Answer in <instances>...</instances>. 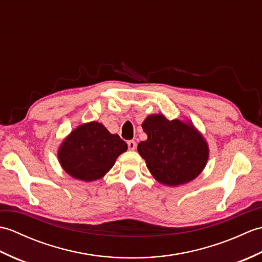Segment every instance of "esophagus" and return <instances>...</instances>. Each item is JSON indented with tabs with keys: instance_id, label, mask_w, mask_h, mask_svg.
I'll return each mask as SVG.
<instances>
[{
	"instance_id": "obj_1",
	"label": "esophagus",
	"mask_w": 262,
	"mask_h": 262,
	"mask_svg": "<svg viewBox=\"0 0 262 262\" xmlns=\"http://www.w3.org/2000/svg\"><path fill=\"white\" fill-rule=\"evenodd\" d=\"M127 145H128V148H129L130 151H134V149L136 148V142L135 141H129L127 143Z\"/></svg>"
}]
</instances>
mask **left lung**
Instances as JSON below:
<instances>
[{
    "label": "left lung",
    "mask_w": 262,
    "mask_h": 262,
    "mask_svg": "<svg viewBox=\"0 0 262 262\" xmlns=\"http://www.w3.org/2000/svg\"><path fill=\"white\" fill-rule=\"evenodd\" d=\"M147 140L137 145L154 179L177 187L202 173L209 158L208 143L189 119L169 120L162 114L147 116L142 124Z\"/></svg>",
    "instance_id": "obj_1"
}]
</instances>
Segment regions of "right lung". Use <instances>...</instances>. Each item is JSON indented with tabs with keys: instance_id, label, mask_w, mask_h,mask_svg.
I'll return each mask as SVG.
<instances>
[{
	"instance_id": "right-lung-1",
	"label": "right lung",
	"mask_w": 262,
	"mask_h": 262,
	"mask_svg": "<svg viewBox=\"0 0 262 262\" xmlns=\"http://www.w3.org/2000/svg\"><path fill=\"white\" fill-rule=\"evenodd\" d=\"M127 144L101 122L90 121L74 128L58 147L63 170L76 180L96 181L109 172Z\"/></svg>"
}]
</instances>
